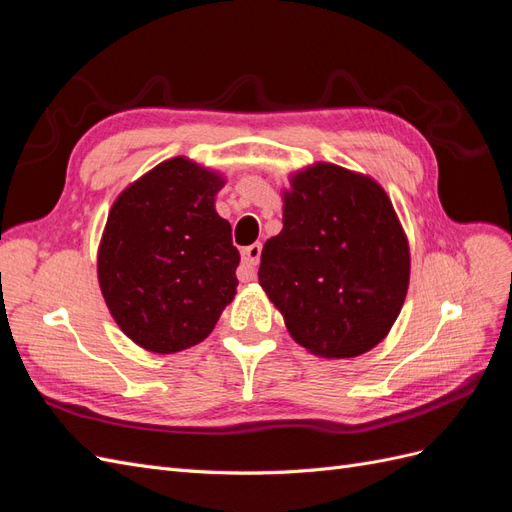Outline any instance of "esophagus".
I'll return each instance as SVG.
<instances>
[{"mask_svg": "<svg viewBox=\"0 0 512 512\" xmlns=\"http://www.w3.org/2000/svg\"><path fill=\"white\" fill-rule=\"evenodd\" d=\"M260 254H262V245L254 243L250 247L243 250V258H241V267L237 271L241 282H252L256 277V265L260 262Z\"/></svg>", "mask_w": 512, "mask_h": 512, "instance_id": "obj_1", "label": "esophagus"}]
</instances>
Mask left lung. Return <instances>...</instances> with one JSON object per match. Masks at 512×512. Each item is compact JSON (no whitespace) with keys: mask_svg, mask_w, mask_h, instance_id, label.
<instances>
[{"mask_svg":"<svg viewBox=\"0 0 512 512\" xmlns=\"http://www.w3.org/2000/svg\"><path fill=\"white\" fill-rule=\"evenodd\" d=\"M290 185L284 228L262 247L258 282L294 342L352 359L389 335L406 301V232L371 177L318 162Z\"/></svg>","mask_w":512,"mask_h":512,"instance_id":"obj_1","label":"left lung"}]
</instances>
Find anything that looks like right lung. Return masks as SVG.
<instances>
[{
    "label": "right lung",
    "instance_id": "obj_1",
    "mask_svg": "<svg viewBox=\"0 0 512 512\" xmlns=\"http://www.w3.org/2000/svg\"><path fill=\"white\" fill-rule=\"evenodd\" d=\"M222 175L188 158L151 168L108 211L98 280L134 344L170 354L213 331L237 292L239 252L215 211Z\"/></svg>",
    "mask_w": 512,
    "mask_h": 512
}]
</instances>
